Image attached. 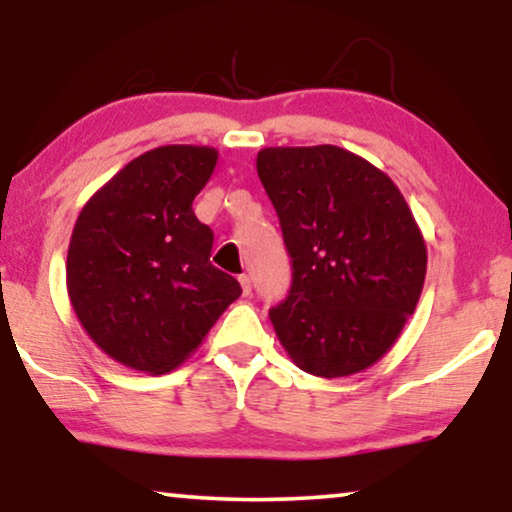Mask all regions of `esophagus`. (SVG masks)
I'll use <instances>...</instances> for the list:
<instances>
[{
    "mask_svg": "<svg viewBox=\"0 0 512 512\" xmlns=\"http://www.w3.org/2000/svg\"><path fill=\"white\" fill-rule=\"evenodd\" d=\"M240 284H242L244 296H249V293H251V279H249V275H240Z\"/></svg>",
    "mask_w": 512,
    "mask_h": 512,
    "instance_id": "esophagus-1",
    "label": "esophagus"
}]
</instances>
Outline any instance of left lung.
Masks as SVG:
<instances>
[{"label":"left lung","instance_id":"8db88e82","mask_svg":"<svg viewBox=\"0 0 512 512\" xmlns=\"http://www.w3.org/2000/svg\"><path fill=\"white\" fill-rule=\"evenodd\" d=\"M256 170L277 209L293 282L270 321L305 373H361L394 347L422 296L426 242L380 167L333 144L268 146Z\"/></svg>","mask_w":512,"mask_h":512}]
</instances>
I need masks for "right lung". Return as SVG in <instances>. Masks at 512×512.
Returning <instances> with one entry per match:
<instances>
[{
    "label": "right lung",
    "instance_id": "right-lung-1",
    "mask_svg": "<svg viewBox=\"0 0 512 512\" xmlns=\"http://www.w3.org/2000/svg\"><path fill=\"white\" fill-rule=\"evenodd\" d=\"M216 160L214 146L146 151L97 188L74 223L69 303L88 338L132 370L181 366L240 298L237 279L209 263L214 235L193 214Z\"/></svg>",
    "mask_w": 512,
    "mask_h": 512
}]
</instances>
